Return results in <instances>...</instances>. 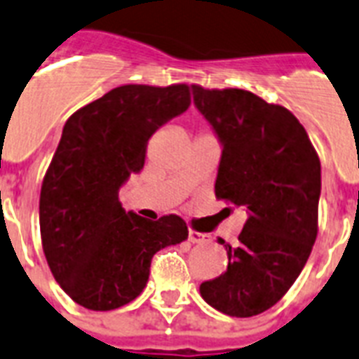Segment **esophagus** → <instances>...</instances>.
Masks as SVG:
<instances>
[{"label":"esophagus","mask_w":359,"mask_h":359,"mask_svg":"<svg viewBox=\"0 0 359 359\" xmlns=\"http://www.w3.org/2000/svg\"><path fill=\"white\" fill-rule=\"evenodd\" d=\"M189 241H193V243H208L210 241V234L189 229Z\"/></svg>","instance_id":"obj_1"}]
</instances>
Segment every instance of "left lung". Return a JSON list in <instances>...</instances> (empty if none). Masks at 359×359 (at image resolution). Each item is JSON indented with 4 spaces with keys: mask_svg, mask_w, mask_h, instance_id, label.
Instances as JSON below:
<instances>
[{
    "mask_svg": "<svg viewBox=\"0 0 359 359\" xmlns=\"http://www.w3.org/2000/svg\"><path fill=\"white\" fill-rule=\"evenodd\" d=\"M193 95L223 142L215 196L247 210L240 243L219 240L226 271L204 280L200 294L224 315H260L288 292L315 245L320 159L288 108L238 88L193 84Z\"/></svg>",
    "mask_w": 359,
    "mask_h": 359,
    "instance_id": "8db88e82",
    "label": "left lung"
}]
</instances>
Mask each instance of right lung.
I'll return each mask as SVG.
<instances>
[{"instance_id": "add662e5", "label": "right lung", "mask_w": 359, "mask_h": 359, "mask_svg": "<svg viewBox=\"0 0 359 359\" xmlns=\"http://www.w3.org/2000/svg\"><path fill=\"white\" fill-rule=\"evenodd\" d=\"M189 104L187 84H127L67 119L44 174L39 224L54 279L86 309L133 302L148 283L155 252L187 240L180 215L148 221L125 211L119 187L144 168L155 130Z\"/></svg>"}]
</instances>
